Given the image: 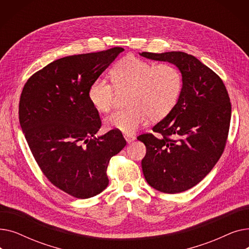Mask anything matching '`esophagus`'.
Masks as SVG:
<instances>
[{
    "instance_id": "1",
    "label": "esophagus",
    "mask_w": 249,
    "mask_h": 249,
    "mask_svg": "<svg viewBox=\"0 0 249 249\" xmlns=\"http://www.w3.org/2000/svg\"><path fill=\"white\" fill-rule=\"evenodd\" d=\"M124 138L127 141V143H131L135 139V137L133 135H126V134L124 135Z\"/></svg>"
}]
</instances>
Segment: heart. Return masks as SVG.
<instances>
[{"mask_svg":"<svg viewBox=\"0 0 249 249\" xmlns=\"http://www.w3.org/2000/svg\"><path fill=\"white\" fill-rule=\"evenodd\" d=\"M113 82L97 78L89 89V99L99 112H108L117 91H130L128 106L117 110L105 119L109 129L124 134L134 133L147 118L160 121L171 113L184 89V76L172 63H159L128 55L116 64L112 71Z\"/></svg>","mask_w":249,"mask_h":249,"instance_id":"b5f03b06","label":"heart"}]
</instances>
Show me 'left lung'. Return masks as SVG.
I'll list each match as a JSON object with an SVG mask.
<instances>
[{
	"label": "left lung",
	"mask_w": 249,
	"mask_h": 249,
	"mask_svg": "<svg viewBox=\"0 0 249 249\" xmlns=\"http://www.w3.org/2000/svg\"><path fill=\"white\" fill-rule=\"evenodd\" d=\"M140 55L174 63L184 76V89L175 109L152 130L137 137L146 146L141 161L148 184L177 194L196 186L224 151L231 119V103L221 77L195 56L181 51Z\"/></svg>",
	"instance_id": "obj_1"
}]
</instances>
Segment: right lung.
Listing matches in <instances>:
<instances>
[{"label": "right lung", "mask_w": 249, "mask_h": 249, "mask_svg": "<svg viewBox=\"0 0 249 249\" xmlns=\"http://www.w3.org/2000/svg\"><path fill=\"white\" fill-rule=\"evenodd\" d=\"M123 50L59 58L32 74L21 93L19 121L38 166L52 185L77 199L107 188L109 161L126 145L114 129L95 137L102 122L89 99L90 85Z\"/></svg>", "instance_id": "1"}]
</instances>
